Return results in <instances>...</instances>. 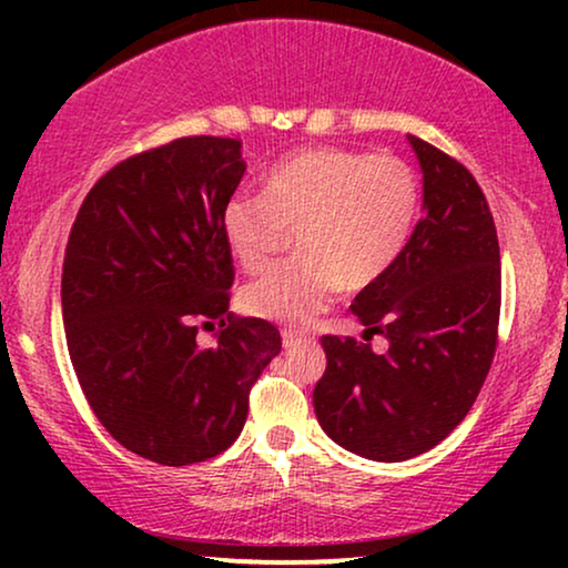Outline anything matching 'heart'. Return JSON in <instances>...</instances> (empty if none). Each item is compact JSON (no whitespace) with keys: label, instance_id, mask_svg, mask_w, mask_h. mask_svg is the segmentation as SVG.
Returning <instances> with one entry per match:
<instances>
[{"label":"heart","instance_id":"1","mask_svg":"<svg viewBox=\"0 0 568 568\" xmlns=\"http://www.w3.org/2000/svg\"><path fill=\"white\" fill-rule=\"evenodd\" d=\"M395 230H398V222H395V209L383 204L377 196H369V199L356 201V204L348 209L346 227L344 230L338 227L336 235L341 237L346 232L348 237H362V243L367 240V245L372 247V251H377V247L383 245L387 237L395 235ZM341 247H344V240H336V245L317 240L315 253L328 255L331 258V253H338Z\"/></svg>","mask_w":568,"mask_h":568}]
</instances>
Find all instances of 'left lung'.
Listing matches in <instances>:
<instances>
[{
    "label": "left lung",
    "mask_w": 568,
    "mask_h": 568,
    "mask_svg": "<svg viewBox=\"0 0 568 568\" xmlns=\"http://www.w3.org/2000/svg\"><path fill=\"white\" fill-rule=\"evenodd\" d=\"M240 150L183 136L134 154L92 185L69 232L61 313L84 398L119 445L173 468L240 437L251 387L282 352L268 321L230 313Z\"/></svg>",
    "instance_id": "obj_1"
}]
</instances>
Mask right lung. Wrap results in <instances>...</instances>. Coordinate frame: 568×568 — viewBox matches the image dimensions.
<instances>
[{"label":"right lung","instance_id":"right-lung-1","mask_svg":"<svg viewBox=\"0 0 568 568\" xmlns=\"http://www.w3.org/2000/svg\"><path fill=\"white\" fill-rule=\"evenodd\" d=\"M424 220L356 294L362 338H325L313 393L323 432L367 460L429 453L463 422L491 369L501 307L494 216L460 162L429 150Z\"/></svg>","mask_w":568,"mask_h":568}]
</instances>
